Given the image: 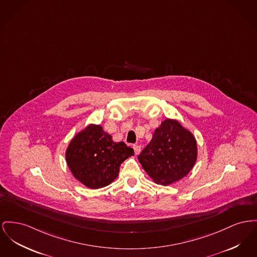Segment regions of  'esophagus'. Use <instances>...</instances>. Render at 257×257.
<instances>
[{
    "label": "esophagus",
    "mask_w": 257,
    "mask_h": 257,
    "mask_svg": "<svg viewBox=\"0 0 257 257\" xmlns=\"http://www.w3.org/2000/svg\"><path fill=\"white\" fill-rule=\"evenodd\" d=\"M133 149H134V151H135L136 154H139L141 152V147L139 145H134Z\"/></svg>",
    "instance_id": "1"
}]
</instances>
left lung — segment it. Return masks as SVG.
<instances>
[{
  "instance_id": "8db88e82",
  "label": "left lung",
  "mask_w": 257,
  "mask_h": 257,
  "mask_svg": "<svg viewBox=\"0 0 257 257\" xmlns=\"http://www.w3.org/2000/svg\"><path fill=\"white\" fill-rule=\"evenodd\" d=\"M138 159L155 183L172 184L184 178L195 165V137L179 121L167 118L155 129Z\"/></svg>"
}]
</instances>
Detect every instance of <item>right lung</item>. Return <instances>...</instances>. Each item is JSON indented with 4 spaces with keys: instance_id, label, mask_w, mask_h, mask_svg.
Segmentation results:
<instances>
[{
    "instance_id": "1",
    "label": "right lung",
    "mask_w": 257,
    "mask_h": 257,
    "mask_svg": "<svg viewBox=\"0 0 257 257\" xmlns=\"http://www.w3.org/2000/svg\"><path fill=\"white\" fill-rule=\"evenodd\" d=\"M132 155L133 149L123 142H113L101 125L89 124L70 142L66 161L77 181L97 189L114 181L121 163Z\"/></svg>"
}]
</instances>
